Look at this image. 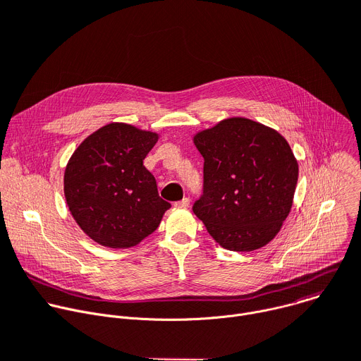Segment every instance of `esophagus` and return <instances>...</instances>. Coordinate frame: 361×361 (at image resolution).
I'll use <instances>...</instances> for the list:
<instances>
[{
  "instance_id": "1",
  "label": "esophagus",
  "mask_w": 361,
  "mask_h": 361,
  "mask_svg": "<svg viewBox=\"0 0 361 361\" xmlns=\"http://www.w3.org/2000/svg\"><path fill=\"white\" fill-rule=\"evenodd\" d=\"M174 206H176V207H184V209H185V207H188V206H190V199H188V197H184L183 200L176 202V203H174Z\"/></svg>"
}]
</instances>
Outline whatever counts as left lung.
<instances>
[{
    "instance_id": "obj_1",
    "label": "left lung",
    "mask_w": 361,
    "mask_h": 361,
    "mask_svg": "<svg viewBox=\"0 0 361 361\" xmlns=\"http://www.w3.org/2000/svg\"><path fill=\"white\" fill-rule=\"evenodd\" d=\"M204 158L203 195L192 212L224 249L250 252L268 245L288 217L298 162L278 130L228 118L192 138Z\"/></svg>"
}]
</instances>
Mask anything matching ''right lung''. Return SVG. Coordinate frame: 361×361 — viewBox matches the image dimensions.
<instances>
[{"label": "right lung", "mask_w": 361, "mask_h": 361, "mask_svg": "<svg viewBox=\"0 0 361 361\" xmlns=\"http://www.w3.org/2000/svg\"><path fill=\"white\" fill-rule=\"evenodd\" d=\"M158 134L112 122L90 134L64 170V197L82 231L112 249L138 245L171 204L144 167Z\"/></svg>", "instance_id": "obj_1"}]
</instances>
